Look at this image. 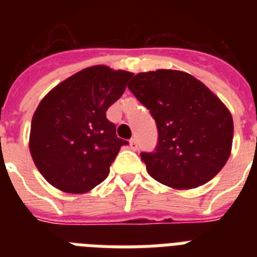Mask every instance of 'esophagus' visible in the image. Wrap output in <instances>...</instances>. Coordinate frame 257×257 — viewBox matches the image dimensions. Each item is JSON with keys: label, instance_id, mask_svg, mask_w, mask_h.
<instances>
[{"label": "esophagus", "instance_id": "34e87169", "mask_svg": "<svg viewBox=\"0 0 257 257\" xmlns=\"http://www.w3.org/2000/svg\"><path fill=\"white\" fill-rule=\"evenodd\" d=\"M129 145H131V149H133V151H137V148H139V144H137V140L135 137L129 140Z\"/></svg>", "mask_w": 257, "mask_h": 257}]
</instances>
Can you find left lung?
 I'll use <instances>...</instances> for the list:
<instances>
[{
  "instance_id": "8db88e82",
  "label": "left lung",
  "mask_w": 257,
  "mask_h": 257,
  "mask_svg": "<svg viewBox=\"0 0 257 257\" xmlns=\"http://www.w3.org/2000/svg\"><path fill=\"white\" fill-rule=\"evenodd\" d=\"M128 88L156 121V149L140 153L153 179L191 189L221 171L231 155L233 120L203 82L185 72L159 69L136 74Z\"/></svg>"
}]
</instances>
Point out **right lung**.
I'll use <instances>...</instances> for the list:
<instances>
[{"instance_id":"1","label":"right lung","mask_w":257,"mask_h":257,"mask_svg":"<svg viewBox=\"0 0 257 257\" xmlns=\"http://www.w3.org/2000/svg\"><path fill=\"white\" fill-rule=\"evenodd\" d=\"M133 73L105 65L82 69L46 94L32 118L29 148L53 187L85 193L102 183L128 141L116 135L106 110L122 96Z\"/></svg>"}]
</instances>
